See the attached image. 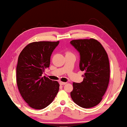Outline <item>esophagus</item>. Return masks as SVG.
<instances>
[{
    "instance_id": "34e87169",
    "label": "esophagus",
    "mask_w": 127,
    "mask_h": 127,
    "mask_svg": "<svg viewBox=\"0 0 127 127\" xmlns=\"http://www.w3.org/2000/svg\"><path fill=\"white\" fill-rule=\"evenodd\" d=\"M59 83H60V85H65V84H66V83H65V82H62V81H60Z\"/></svg>"
}]
</instances>
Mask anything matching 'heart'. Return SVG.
<instances>
[{
    "label": "heart",
    "instance_id": "1",
    "mask_svg": "<svg viewBox=\"0 0 127 127\" xmlns=\"http://www.w3.org/2000/svg\"><path fill=\"white\" fill-rule=\"evenodd\" d=\"M68 54H72V53L70 52H69V51H67V52H66V55H68Z\"/></svg>",
    "mask_w": 127,
    "mask_h": 127
}]
</instances>
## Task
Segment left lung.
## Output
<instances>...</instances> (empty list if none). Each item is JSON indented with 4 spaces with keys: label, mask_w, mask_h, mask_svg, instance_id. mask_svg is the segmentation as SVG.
<instances>
[{
    "label": "left lung",
    "mask_w": 127,
    "mask_h": 127,
    "mask_svg": "<svg viewBox=\"0 0 127 127\" xmlns=\"http://www.w3.org/2000/svg\"><path fill=\"white\" fill-rule=\"evenodd\" d=\"M70 43L80 52V68L85 72L83 82L73 83L71 97L82 108H93L101 101L108 86V54L101 44L94 38L74 39Z\"/></svg>",
    "instance_id": "obj_1"
}]
</instances>
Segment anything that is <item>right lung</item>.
Listing matches in <instances>:
<instances>
[{
    "label": "right lung",
    "mask_w": 127,
    "mask_h": 127,
    "mask_svg": "<svg viewBox=\"0 0 127 127\" xmlns=\"http://www.w3.org/2000/svg\"><path fill=\"white\" fill-rule=\"evenodd\" d=\"M59 41L34 42L20 53L17 66V84L22 97L35 109H42L52 103L60 85L42 74L50 64L53 51Z\"/></svg>",
    "instance_id": "right-lung-1"
}]
</instances>
